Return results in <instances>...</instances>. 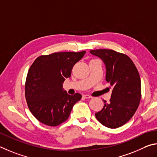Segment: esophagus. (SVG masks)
<instances>
[{"label":"esophagus","instance_id":"esophagus-1","mask_svg":"<svg viewBox=\"0 0 157 157\" xmlns=\"http://www.w3.org/2000/svg\"><path fill=\"white\" fill-rule=\"evenodd\" d=\"M83 97L84 98H92L91 96L87 95V94H84V95H83Z\"/></svg>","mask_w":157,"mask_h":157}]
</instances>
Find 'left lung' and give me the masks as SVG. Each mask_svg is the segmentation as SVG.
<instances>
[{
    "mask_svg": "<svg viewBox=\"0 0 157 157\" xmlns=\"http://www.w3.org/2000/svg\"><path fill=\"white\" fill-rule=\"evenodd\" d=\"M102 59L106 68V81L112 87L109 104L95 114L101 124L117 128L131 119L138 108L141 97V78L135 65L127 55L112 49L90 50Z\"/></svg>",
    "mask_w": 157,
    "mask_h": 157,
    "instance_id": "8db88e82",
    "label": "left lung"
}]
</instances>
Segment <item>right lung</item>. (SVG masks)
I'll return each instance as SVG.
<instances>
[{"label": "right lung", "instance_id": "1", "mask_svg": "<svg viewBox=\"0 0 157 157\" xmlns=\"http://www.w3.org/2000/svg\"><path fill=\"white\" fill-rule=\"evenodd\" d=\"M86 51L56 52L38 56L30 67L25 82V98L30 112L43 124L57 126L68 119L81 94H68L63 83Z\"/></svg>", "mask_w": 157, "mask_h": 157}]
</instances>
